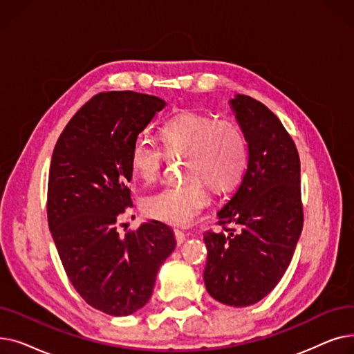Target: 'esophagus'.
Masks as SVG:
<instances>
[{
    "instance_id": "1",
    "label": "esophagus",
    "mask_w": 354,
    "mask_h": 354,
    "mask_svg": "<svg viewBox=\"0 0 354 354\" xmlns=\"http://www.w3.org/2000/svg\"><path fill=\"white\" fill-rule=\"evenodd\" d=\"M175 238H176V243H178V245H180L183 241H185V234L182 232V231H179V230H176L175 231Z\"/></svg>"
}]
</instances>
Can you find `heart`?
I'll return each mask as SVG.
<instances>
[{"label":"heart","instance_id":"obj_1","mask_svg":"<svg viewBox=\"0 0 354 354\" xmlns=\"http://www.w3.org/2000/svg\"><path fill=\"white\" fill-rule=\"evenodd\" d=\"M169 155H188L183 183L169 185L143 199L147 216L172 227H189L209 202L207 185L224 192L244 176L248 163V142L243 127L232 120L182 113L160 127ZM166 159L163 149L149 136L139 135L130 149V167L145 183L155 182Z\"/></svg>","mask_w":354,"mask_h":354}]
</instances>
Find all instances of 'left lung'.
I'll use <instances>...</instances> for the list:
<instances>
[{"mask_svg": "<svg viewBox=\"0 0 354 354\" xmlns=\"http://www.w3.org/2000/svg\"><path fill=\"white\" fill-rule=\"evenodd\" d=\"M230 107L247 136L248 163L235 194L216 214L222 231L203 234V281L216 301L247 307L280 283L301 235L300 158L280 119L261 102L235 95Z\"/></svg>", "mask_w": 354, "mask_h": 354, "instance_id": "obj_1", "label": "left lung"}]
</instances>
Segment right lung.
<instances>
[{"label": "right lung", "mask_w": 354, "mask_h": 354, "mask_svg": "<svg viewBox=\"0 0 354 354\" xmlns=\"http://www.w3.org/2000/svg\"><path fill=\"white\" fill-rule=\"evenodd\" d=\"M165 106L142 93H99L67 123L51 158L48 228L66 274L88 306L118 317L149 301L176 247L174 231L160 221L124 236L116 228L132 205L130 149Z\"/></svg>", "instance_id": "1"}]
</instances>
